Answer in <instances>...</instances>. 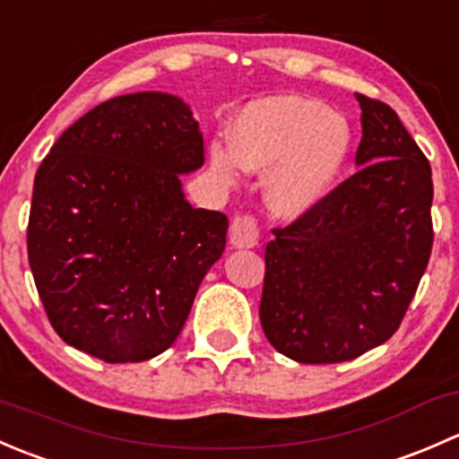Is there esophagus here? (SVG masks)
<instances>
[{
    "instance_id": "obj_1",
    "label": "esophagus",
    "mask_w": 459,
    "mask_h": 459,
    "mask_svg": "<svg viewBox=\"0 0 459 459\" xmlns=\"http://www.w3.org/2000/svg\"><path fill=\"white\" fill-rule=\"evenodd\" d=\"M230 244L235 248H253L259 244V224L255 217L238 215L230 221Z\"/></svg>"
}]
</instances>
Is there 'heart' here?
<instances>
[{
    "instance_id": "1",
    "label": "heart",
    "mask_w": 459,
    "mask_h": 459,
    "mask_svg": "<svg viewBox=\"0 0 459 459\" xmlns=\"http://www.w3.org/2000/svg\"><path fill=\"white\" fill-rule=\"evenodd\" d=\"M351 152V128L342 115L304 97H268L248 104L215 142L211 164L233 184L242 170L264 173V204L281 220H298L335 186Z\"/></svg>"
}]
</instances>
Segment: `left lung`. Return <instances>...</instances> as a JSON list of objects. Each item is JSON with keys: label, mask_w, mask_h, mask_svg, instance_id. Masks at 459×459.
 <instances>
[{"label": "left lung", "mask_w": 459, "mask_h": 459, "mask_svg": "<svg viewBox=\"0 0 459 459\" xmlns=\"http://www.w3.org/2000/svg\"><path fill=\"white\" fill-rule=\"evenodd\" d=\"M359 170L266 244L264 335L286 358L335 364L400 328L433 247L430 164L395 110L355 92Z\"/></svg>", "instance_id": "left-lung-1"}]
</instances>
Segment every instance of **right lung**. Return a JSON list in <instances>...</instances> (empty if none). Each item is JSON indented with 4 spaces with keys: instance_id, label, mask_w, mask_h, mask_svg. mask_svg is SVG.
I'll return each mask as SVG.
<instances>
[{
    "instance_id": "1",
    "label": "right lung",
    "mask_w": 459,
    "mask_h": 459,
    "mask_svg": "<svg viewBox=\"0 0 459 459\" xmlns=\"http://www.w3.org/2000/svg\"><path fill=\"white\" fill-rule=\"evenodd\" d=\"M202 164L200 124L169 92L113 97L55 142L32 186L29 264L66 344L124 364L178 340L229 230L184 197L179 175Z\"/></svg>"
}]
</instances>
